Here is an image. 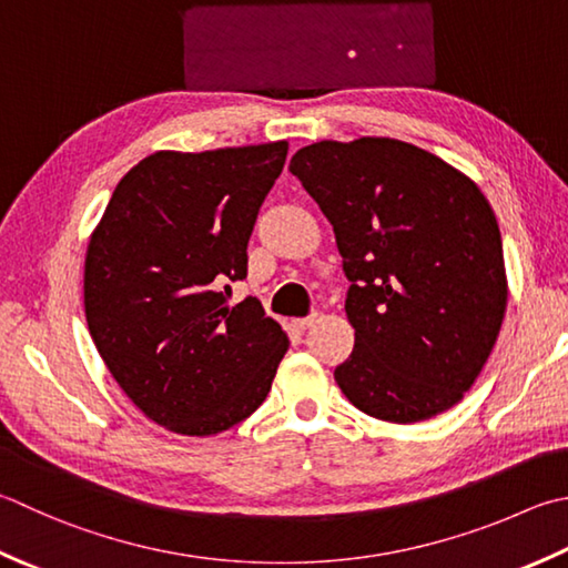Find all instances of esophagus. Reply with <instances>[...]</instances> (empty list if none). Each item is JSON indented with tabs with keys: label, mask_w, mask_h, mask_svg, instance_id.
I'll list each match as a JSON object with an SVG mask.
<instances>
[{
	"label": "esophagus",
	"mask_w": 568,
	"mask_h": 568,
	"mask_svg": "<svg viewBox=\"0 0 568 568\" xmlns=\"http://www.w3.org/2000/svg\"><path fill=\"white\" fill-rule=\"evenodd\" d=\"M317 320H320V313H317V310H313V313H310L307 317H297L295 320V327L297 329H307V327H313Z\"/></svg>",
	"instance_id": "obj_1"
}]
</instances>
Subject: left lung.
<instances>
[{
	"mask_svg": "<svg viewBox=\"0 0 568 568\" xmlns=\"http://www.w3.org/2000/svg\"><path fill=\"white\" fill-rule=\"evenodd\" d=\"M335 231L354 349L335 369L364 414L416 424L455 406L503 327L493 206L436 154L392 138L322 140L287 166Z\"/></svg>",
	"mask_w": 568,
	"mask_h": 568,
	"instance_id": "left-lung-1",
	"label": "left lung"
}]
</instances>
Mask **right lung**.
I'll return each mask as SVG.
<instances>
[{
	"instance_id": "1",
	"label": "right lung",
	"mask_w": 568,
	"mask_h": 568,
	"mask_svg": "<svg viewBox=\"0 0 568 568\" xmlns=\"http://www.w3.org/2000/svg\"><path fill=\"white\" fill-rule=\"evenodd\" d=\"M287 142L154 152L122 176L85 255L88 332L122 392L154 424L214 436L271 392L287 337L255 297L248 239Z\"/></svg>"
}]
</instances>
